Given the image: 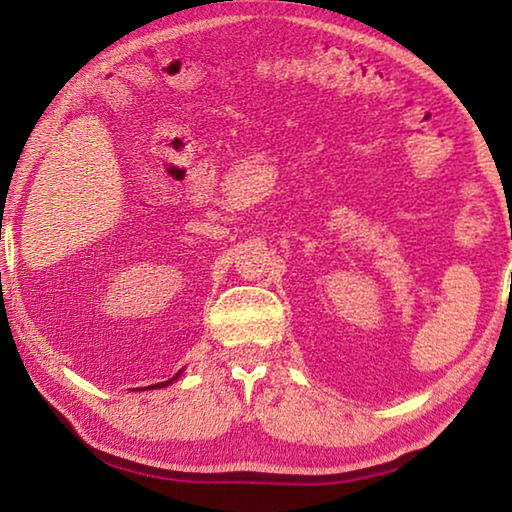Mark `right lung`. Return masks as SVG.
<instances>
[{
	"label": "right lung",
	"instance_id": "add662e5",
	"mask_svg": "<svg viewBox=\"0 0 512 512\" xmlns=\"http://www.w3.org/2000/svg\"><path fill=\"white\" fill-rule=\"evenodd\" d=\"M180 377V372H178V375L176 377H171L169 381H160V384H155V386H149V388H164V386H169V384H173V381H176Z\"/></svg>",
	"mask_w": 512,
	"mask_h": 512
}]
</instances>
